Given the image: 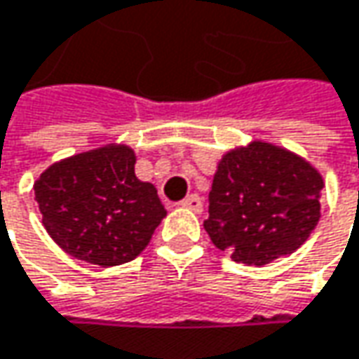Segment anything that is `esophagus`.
<instances>
[{
    "label": "esophagus",
    "mask_w": 359,
    "mask_h": 359,
    "mask_svg": "<svg viewBox=\"0 0 359 359\" xmlns=\"http://www.w3.org/2000/svg\"><path fill=\"white\" fill-rule=\"evenodd\" d=\"M179 205L180 207H184V209L195 211V213H201V211H203V201H201L199 195H189L187 199L180 201Z\"/></svg>",
    "instance_id": "34e87169"
}]
</instances>
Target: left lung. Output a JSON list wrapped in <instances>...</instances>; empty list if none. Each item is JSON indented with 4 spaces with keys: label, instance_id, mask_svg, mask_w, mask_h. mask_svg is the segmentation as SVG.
I'll return each instance as SVG.
<instances>
[{
    "label": "left lung",
    "instance_id": "1",
    "mask_svg": "<svg viewBox=\"0 0 359 359\" xmlns=\"http://www.w3.org/2000/svg\"><path fill=\"white\" fill-rule=\"evenodd\" d=\"M321 172L299 154L254 140L223 154L205 231L233 262L264 266L309 240L321 217Z\"/></svg>",
    "mask_w": 359,
    "mask_h": 359
}]
</instances>
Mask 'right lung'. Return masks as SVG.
<instances>
[{"label":"right lung","instance_id":"right-lung-1","mask_svg":"<svg viewBox=\"0 0 359 359\" xmlns=\"http://www.w3.org/2000/svg\"><path fill=\"white\" fill-rule=\"evenodd\" d=\"M134 164L130 146L107 144L54 162L34 182L42 225L69 256L107 268L150 243L166 209Z\"/></svg>","mask_w":359,"mask_h":359}]
</instances>
